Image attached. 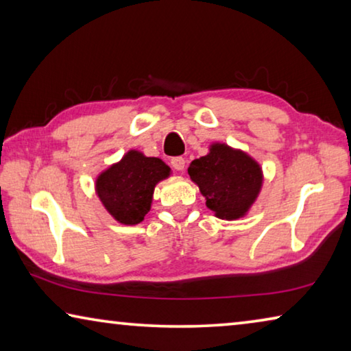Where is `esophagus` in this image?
Returning <instances> with one entry per match:
<instances>
[{
	"mask_svg": "<svg viewBox=\"0 0 351 351\" xmlns=\"http://www.w3.org/2000/svg\"><path fill=\"white\" fill-rule=\"evenodd\" d=\"M171 167H173L178 171H182L184 169H186V159L180 158V156L173 158V159H171Z\"/></svg>",
	"mask_w": 351,
	"mask_h": 351,
	"instance_id": "obj_1",
	"label": "esophagus"
}]
</instances>
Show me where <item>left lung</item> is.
<instances>
[{"instance_id": "obj_1", "label": "left lung", "mask_w": 351, "mask_h": 351, "mask_svg": "<svg viewBox=\"0 0 351 351\" xmlns=\"http://www.w3.org/2000/svg\"><path fill=\"white\" fill-rule=\"evenodd\" d=\"M187 171L206 206L228 221L246 217L263 186L261 165L251 154L224 142H212L209 153L193 159Z\"/></svg>"}]
</instances>
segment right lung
<instances>
[{
	"label": "right lung",
	"instance_id": "obj_1",
	"mask_svg": "<svg viewBox=\"0 0 351 351\" xmlns=\"http://www.w3.org/2000/svg\"><path fill=\"white\" fill-rule=\"evenodd\" d=\"M171 175L162 159L128 150L96 178V193L106 212L117 223L139 224L152 209L154 187Z\"/></svg>",
	"mask_w": 351,
	"mask_h": 351
}]
</instances>
